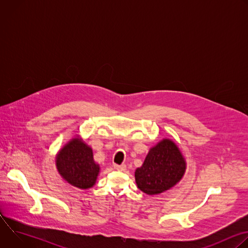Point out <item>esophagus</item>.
I'll list each match as a JSON object with an SVG mask.
<instances>
[{"label":"esophagus","mask_w":248,"mask_h":248,"mask_svg":"<svg viewBox=\"0 0 248 248\" xmlns=\"http://www.w3.org/2000/svg\"><path fill=\"white\" fill-rule=\"evenodd\" d=\"M114 167H115L116 170H120V171H124V170H125V169H126V166H125V165H114Z\"/></svg>","instance_id":"34e87169"}]
</instances>
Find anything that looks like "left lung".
Masks as SVG:
<instances>
[{
  "label": "left lung",
  "instance_id": "left-lung-1",
  "mask_svg": "<svg viewBox=\"0 0 248 248\" xmlns=\"http://www.w3.org/2000/svg\"><path fill=\"white\" fill-rule=\"evenodd\" d=\"M186 169V163L179 147L165 138L149 150L143 165L135 170V182L144 193L160 194L178 184Z\"/></svg>",
  "mask_w": 248,
  "mask_h": 248
}]
</instances>
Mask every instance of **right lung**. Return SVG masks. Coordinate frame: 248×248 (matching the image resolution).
Segmentation results:
<instances>
[{
  "label": "right lung",
  "mask_w": 248,
  "mask_h": 248,
  "mask_svg": "<svg viewBox=\"0 0 248 248\" xmlns=\"http://www.w3.org/2000/svg\"><path fill=\"white\" fill-rule=\"evenodd\" d=\"M56 167L65 182L80 189L92 187L100 171L91 147L79 136L70 139L58 152Z\"/></svg>",
  "instance_id": "add662e5"
}]
</instances>
